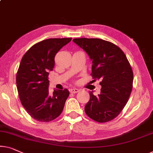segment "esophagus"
<instances>
[{
    "label": "esophagus",
    "instance_id": "esophagus-1",
    "mask_svg": "<svg viewBox=\"0 0 153 153\" xmlns=\"http://www.w3.org/2000/svg\"><path fill=\"white\" fill-rule=\"evenodd\" d=\"M70 91H71V92L73 93H76L78 92L79 90L78 89V88H71Z\"/></svg>",
    "mask_w": 153,
    "mask_h": 153
}]
</instances>
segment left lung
<instances>
[{
    "mask_svg": "<svg viewBox=\"0 0 153 153\" xmlns=\"http://www.w3.org/2000/svg\"><path fill=\"white\" fill-rule=\"evenodd\" d=\"M92 61L93 79H100L98 95L90 91L84 111L97 122L113 120L126 106L133 88V73L126 55L117 45L99 38H75Z\"/></svg>",
    "mask_w": 153,
    "mask_h": 153,
    "instance_id": "8db88e82",
    "label": "left lung"
}]
</instances>
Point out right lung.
Wrapping results in <instances>:
<instances>
[{
    "mask_svg": "<svg viewBox=\"0 0 153 153\" xmlns=\"http://www.w3.org/2000/svg\"><path fill=\"white\" fill-rule=\"evenodd\" d=\"M72 38H49L33 45L22 57L16 75L20 102L29 115L39 122H48L62 112L69 92L67 88L49 93V71L55 56Z\"/></svg>",
    "mask_w": 153,
    "mask_h": 153,
    "instance_id": "obj_1",
    "label": "right lung"
}]
</instances>
